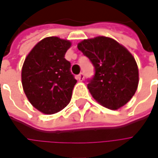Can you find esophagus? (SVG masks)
<instances>
[{
	"instance_id": "34e87169",
	"label": "esophagus",
	"mask_w": 158,
	"mask_h": 158,
	"mask_svg": "<svg viewBox=\"0 0 158 158\" xmlns=\"http://www.w3.org/2000/svg\"><path fill=\"white\" fill-rule=\"evenodd\" d=\"M77 79H78L79 81H83V80H84V74H83V73L79 74V75L77 76Z\"/></svg>"
}]
</instances>
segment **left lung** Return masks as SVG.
Here are the masks:
<instances>
[{
    "label": "left lung",
    "mask_w": 158,
    "mask_h": 158,
    "mask_svg": "<svg viewBox=\"0 0 158 158\" xmlns=\"http://www.w3.org/2000/svg\"><path fill=\"white\" fill-rule=\"evenodd\" d=\"M77 48L95 68L88 89L100 105L117 110L133 98L139 82L136 61L116 40L104 36L84 40Z\"/></svg>",
    "instance_id": "left-lung-1"
}]
</instances>
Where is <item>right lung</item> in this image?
<instances>
[{
  "label": "right lung",
  "mask_w": 158,
  "mask_h": 158,
  "mask_svg": "<svg viewBox=\"0 0 158 158\" xmlns=\"http://www.w3.org/2000/svg\"><path fill=\"white\" fill-rule=\"evenodd\" d=\"M70 41L48 37L40 41L25 58L22 84L28 100L40 112L53 114L71 100L76 81L65 54Z\"/></svg>",
  "instance_id": "right-lung-1"
}]
</instances>
